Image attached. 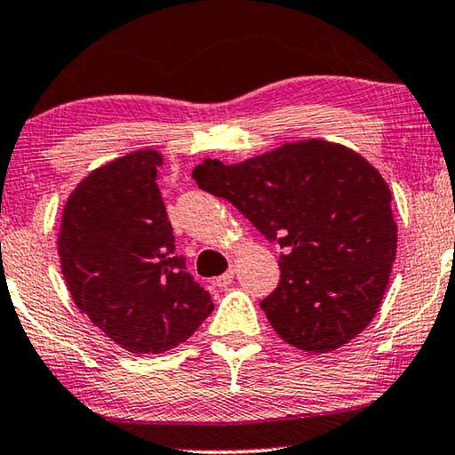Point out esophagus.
Masks as SVG:
<instances>
[{"label":"esophagus","mask_w":455,"mask_h":455,"mask_svg":"<svg viewBox=\"0 0 455 455\" xmlns=\"http://www.w3.org/2000/svg\"><path fill=\"white\" fill-rule=\"evenodd\" d=\"M234 273H235L234 269H228L226 273H223V275L217 277V279H215V285H217V288H221V290H223V288H228V285L234 282Z\"/></svg>","instance_id":"obj_1"}]
</instances>
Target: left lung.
Instances as JSON below:
<instances>
[{
    "instance_id": "obj_1",
    "label": "left lung",
    "mask_w": 455,
    "mask_h": 455,
    "mask_svg": "<svg viewBox=\"0 0 455 455\" xmlns=\"http://www.w3.org/2000/svg\"><path fill=\"white\" fill-rule=\"evenodd\" d=\"M192 178L283 248L282 279L260 308L285 344L325 354L369 325L387 290L397 226L389 186L363 155L308 139L232 165L204 159Z\"/></svg>"
}]
</instances>
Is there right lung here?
Listing matches in <instances>:
<instances>
[{
	"instance_id": "1",
	"label": "right lung",
	"mask_w": 455,
	"mask_h": 455,
	"mask_svg": "<svg viewBox=\"0 0 455 455\" xmlns=\"http://www.w3.org/2000/svg\"><path fill=\"white\" fill-rule=\"evenodd\" d=\"M164 155L139 148L80 180L61 211L58 252L72 300L132 354L184 344L213 310L176 257L157 186Z\"/></svg>"
}]
</instances>
